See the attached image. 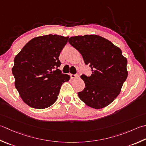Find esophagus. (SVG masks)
<instances>
[{
  "label": "esophagus",
  "instance_id": "esophagus-1",
  "mask_svg": "<svg viewBox=\"0 0 146 146\" xmlns=\"http://www.w3.org/2000/svg\"><path fill=\"white\" fill-rule=\"evenodd\" d=\"M70 76L71 78H77L78 77V75H73V74H71Z\"/></svg>",
  "mask_w": 146,
  "mask_h": 146
}]
</instances>
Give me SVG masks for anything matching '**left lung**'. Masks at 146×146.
<instances>
[{
	"label": "left lung",
	"mask_w": 146,
	"mask_h": 146,
	"mask_svg": "<svg viewBox=\"0 0 146 146\" xmlns=\"http://www.w3.org/2000/svg\"><path fill=\"white\" fill-rule=\"evenodd\" d=\"M68 42L92 69L91 76H80L85 88L78 92L79 98L94 109L107 106L119 95L127 78V58L120 48L99 35L71 36Z\"/></svg>",
	"instance_id": "8db88e82"
}]
</instances>
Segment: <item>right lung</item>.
<instances>
[{
    "mask_svg": "<svg viewBox=\"0 0 146 146\" xmlns=\"http://www.w3.org/2000/svg\"><path fill=\"white\" fill-rule=\"evenodd\" d=\"M69 36L47 35L33 38L14 59L15 87L23 101L35 109H45L58 99L60 88L70 76L58 69L60 52Z\"/></svg>",
    "mask_w": 146,
    "mask_h": 146,
    "instance_id": "obj_1",
    "label": "right lung"
}]
</instances>
